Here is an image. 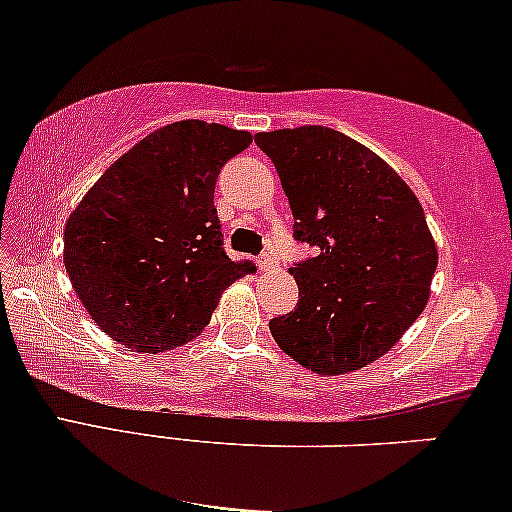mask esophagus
Masks as SVG:
<instances>
[{
	"label": "esophagus",
	"mask_w": 512,
	"mask_h": 512,
	"mask_svg": "<svg viewBox=\"0 0 512 512\" xmlns=\"http://www.w3.org/2000/svg\"><path fill=\"white\" fill-rule=\"evenodd\" d=\"M258 268H261L263 272H270V270H275V268H277V261H275V256H272V254H263L261 258H258Z\"/></svg>",
	"instance_id": "esophagus-1"
}]
</instances>
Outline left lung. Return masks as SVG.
I'll return each instance as SVG.
<instances>
[{"mask_svg":"<svg viewBox=\"0 0 512 512\" xmlns=\"http://www.w3.org/2000/svg\"><path fill=\"white\" fill-rule=\"evenodd\" d=\"M294 214V237L317 247L289 272L298 303L270 320L301 367L338 376L386 355L430 298L437 247L421 202L367 145L327 126L256 134Z\"/></svg>","mask_w":512,"mask_h":512,"instance_id":"8db88e82","label":"left lung"}]
</instances>
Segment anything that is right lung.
Masks as SVG:
<instances>
[{"label":"right lung","mask_w":512,"mask_h":512,"mask_svg":"<svg viewBox=\"0 0 512 512\" xmlns=\"http://www.w3.org/2000/svg\"><path fill=\"white\" fill-rule=\"evenodd\" d=\"M251 143L183 119L152 131L91 185L63 232L72 289L98 327L136 353H164L207 327L249 272L223 251L216 178Z\"/></svg>","instance_id":"right-lung-1"}]
</instances>
